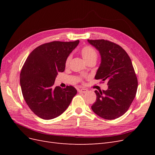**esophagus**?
Returning a JSON list of instances; mask_svg holds the SVG:
<instances>
[{"instance_id":"1","label":"esophagus","mask_w":155,"mask_h":155,"mask_svg":"<svg viewBox=\"0 0 155 155\" xmlns=\"http://www.w3.org/2000/svg\"><path fill=\"white\" fill-rule=\"evenodd\" d=\"M78 91H79V92L86 93V92H88V90H87V89H85V88H81V89H79Z\"/></svg>"}]
</instances>
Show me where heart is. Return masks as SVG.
<instances>
[{
  "instance_id": "1",
  "label": "heart",
  "mask_w": 155,
  "mask_h": 155,
  "mask_svg": "<svg viewBox=\"0 0 155 155\" xmlns=\"http://www.w3.org/2000/svg\"><path fill=\"white\" fill-rule=\"evenodd\" d=\"M81 54L83 59L86 61V62L91 60H96L97 58V54L96 51L90 46H85L81 50ZM72 55H69L65 61V65L68 66L69 64L70 60H71Z\"/></svg>"
}]
</instances>
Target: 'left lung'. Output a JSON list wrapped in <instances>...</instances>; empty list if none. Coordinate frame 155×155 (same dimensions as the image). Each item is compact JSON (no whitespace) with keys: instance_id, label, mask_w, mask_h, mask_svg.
<instances>
[{"instance_id":"8db88e82","label":"left lung","mask_w":155,"mask_h":155,"mask_svg":"<svg viewBox=\"0 0 155 155\" xmlns=\"http://www.w3.org/2000/svg\"><path fill=\"white\" fill-rule=\"evenodd\" d=\"M88 41L100 51L101 58L95 79L106 81L109 85L107 91H95L96 100L91 108L102 118H118L128 110L137 94L138 79L132 62L125 50L113 42Z\"/></svg>"}]
</instances>
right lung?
Returning a JSON list of instances; mask_svg holds the SVG:
<instances>
[{
	"mask_svg": "<svg viewBox=\"0 0 155 155\" xmlns=\"http://www.w3.org/2000/svg\"><path fill=\"white\" fill-rule=\"evenodd\" d=\"M52 41L37 46L28 55L20 74L24 99L29 108L39 118L51 120L66 110L77 94L73 86L54 87L58 72H64L68 55L79 44Z\"/></svg>",
	"mask_w": 155,
	"mask_h": 155,
	"instance_id": "obj_1",
	"label": "right lung"
}]
</instances>
